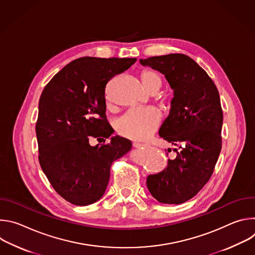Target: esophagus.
<instances>
[{
    "instance_id": "obj_1",
    "label": "esophagus",
    "mask_w": 255,
    "mask_h": 255,
    "mask_svg": "<svg viewBox=\"0 0 255 255\" xmlns=\"http://www.w3.org/2000/svg\"><path fill=\"white\" fill-rule=\"evenodd\" d=\"M133 146L135 147V148H138V149H142V148H145V147H147L148 145L147 144H145V143H139V142H134L133 143Z\"/></svg>"
}]
</instances>
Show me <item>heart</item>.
Returning <instances> with one entry per match:
<instances>
[{"mask_svg": "<svg viewBox=\"0 0 255 255\" xmlns=\"http://www.w3.org/2000/svg\"><path fill=\"white\" fill-rule=\"evenodd\" d=\"M141 80L149 91H157L161 86V77L155 70L142 71ZM161 119V112L155 107L134 108L117 121L116 128L119 134L126 138L145 140L157 130Z\"/></svg>", "mask_w": 255, "mask_h": 255, "instance_id": "heart-1", "label": "heart"}]
</instances>
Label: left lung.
Wrapping results in <instances>:
<instances>
[{
    "instance_id": "1",
    "label": "left lung",
    "mask_w": 255,
    "mask_h": 255,
    "mask_svg": "<svg viewBox=\"0 0 255 255\" xmlns=\"http://www.w3.org/2000/svg\"><path fill=\"white\" fill-rule=\"evenodd\" d=\"M140 63L160 71L173 90L170 112L159 136L179 148L162 171L147 176L146 185L158 202L178 205L203 189L219 157L223 124L219 92L188 55L170 53L140 59Z\"/></svg>"
}]
</instances>
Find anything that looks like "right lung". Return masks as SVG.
Wrapping results in <instances>:
<instances>
[{"label":"right lung","mask_w":255,"mask_h":255,"mask_svg":"<svg viewBox=\"0 0 255 255\" xmlns=\"http://www.w3.org/2000/svg\"><path fill=\"white\" fill-rule=\"evenodd\" d=\"M136 58L81 57L66 64L45 86L38 106V159L49 183L65 201L87 206L100 200L112 162L131 149V141L110 137L106 116L108 82ZM91 136L104 142L91 147Z\"/></svg>","instance_id":"1"}]
</instances>
